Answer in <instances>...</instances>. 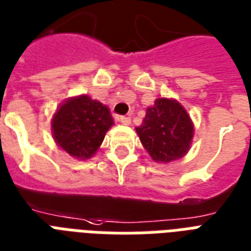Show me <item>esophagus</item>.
<instances>
[{
	"instance_id": "34e87169",
	"label": "esophagus",
	"mask_w": 251,
	"mask_h": 251,
	"mask_svg": "<svg viewBox=\"0 0 251 251\" xmlns=\"http://www.w3.org/2000/svg\"><path fill=\"white\" fill-rule=\"evenodd\" d=\"M119 122L123 124V126H129V124H131V119L127 118V116H120V118H119Z\"/></svg>"
}]
</instances>
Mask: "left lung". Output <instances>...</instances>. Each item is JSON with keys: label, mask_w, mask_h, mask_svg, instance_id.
I'll use <instances>...</instances> for the list:
<instances>
[{"label": "left lung", "mask_w": 251, "mask_h": 251, "mask_svg": "<svg viewBox=\"0 0 251 251\" xmlns=\"http://www.w3.org/2000/svg\"><path fill=\"white\" fill-rule=\"evenodd\" d=\"M135 131L154 163L168 164L188 153L195 136V124L180 101L157 98L154 104L147 108L146 118Z\"/></svg>", "instance_id": "1"}]
</instances>
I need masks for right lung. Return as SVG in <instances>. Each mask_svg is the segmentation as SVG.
Listing matches in <instances>:
<instances>
[{
	"instance_id": "1",
	"label": "right lung",
	"mask_w": 251,
	"mask_h": 251,
	"mask_svg": "<svg viewBox=\"0 0 251 251\" xmlns=\"http://www.w3.org/2000/svg\"><path fill=\"white\" fill-rule=\"evenodd\" d=\"M112 126L110 108L86 94L66 99L51 118L55 144L78 160L91 159Z\"/></svg>"
}]
</instances>
